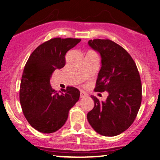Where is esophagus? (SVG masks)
<instances>
[{"label": "esophagus", "instance_id": "34e87169", "mask_svg": "<svg viewBox=\"0 0 160 160\" xmlns=\"http://www.w3.org/2000/svg\"><path fill=\"white\" fill-rule=\"evenodd\" d=\"M86 96V94L84 92H82V91H80V98H83L84 97Z\"/></svg>", "mask_w": 160, "mask_h": 160}]
</instances>
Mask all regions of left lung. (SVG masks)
Masks as SVG:
<instances>
[{
    "label": "left lung",
    "mask_w": 160,
    "mask_h": 160,
    "mask_svg": "<svg viewBox=\"0 0 160 160\" xmlns=\"http://www.w3.org/2000/svg\"><path fill=\"white\" fill-rule=\"evenodd\" d=\"M88 45L101 56L94 91L108 92L106 102L91 96L94 106L87 114L94 130L114 137L127 130L136 118L142 102V84L136 63L128 52L108 39H94Z\"/></svg>",
    "instance_id": "1"
}]
</instances>
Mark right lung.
<instances>
[{
	"instance_id": "obj_1",
	"label": "right lung",
	"mask_w": 160,
	"mask_h": 160,
	"mask_svg": "<svg viewBox=\"0 0 160 160\" xmlns=\"http://www.w3.org/2000/svg\"><path fill=\"white\" fill-rule=\"evenodd\" d=\"M80 40L52 38L38 46L26 62L20 86V102L26 120L40 132L50 134L59 130L80 98V91L74 87L57 92L50 85V78L56 68L65 66L66 52Z\"/></svg>"
}]
</instances>
